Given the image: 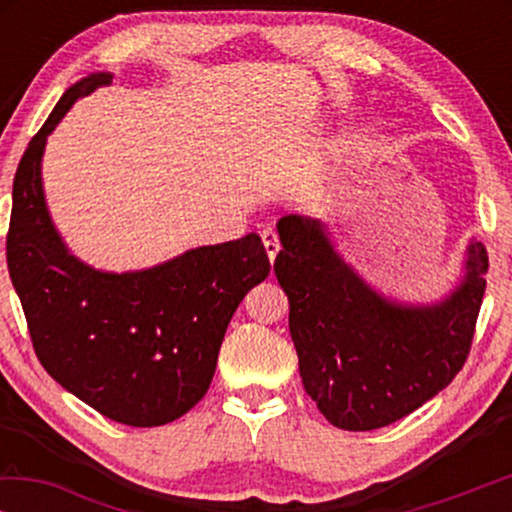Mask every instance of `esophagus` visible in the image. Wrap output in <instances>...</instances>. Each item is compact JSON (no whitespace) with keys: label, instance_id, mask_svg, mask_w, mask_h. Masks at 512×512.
<instances>
[{"label":"esophagus","instance_id":"34e87169","mask_svg":"<svg viewBox=\"0 0 512 512\" xmlns=\"http://www.w3.org/2000/svg\"><path fill=\"white\" fill-rule=\"evenodd\" d=\"M261 240H263L265 251H268L270 263H272V261H275V256L279 254V237L272 228H265V230H261Z\"/></svg>","mask_w":512,"mask_h":512}]
</instances>
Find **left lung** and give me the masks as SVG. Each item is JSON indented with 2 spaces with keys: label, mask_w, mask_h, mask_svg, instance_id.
I'll use <instances>...</instances> for the list:
<instances>
[{
  "label": "left lung",
  "mask_w": 512,
  "mask_h": 512,
  "mask_svg": "<svg viewBox=\"0 0 512 512\" xmlns=\"http://www.w3.org/2000/svg\"><path fill=\"white\" fill-rule=\"evenodd\" d=\"M275 275L307 396L345 431L382 429L431 401L464 368L485 296L487 251L468 244L466 275L436 305H401L363 282L324 223L277 221Z\"/></svg>",
  "instance_id": "left-lung-1"
}]
</instances>
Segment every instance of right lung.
<instances>
[{
    "label": "right lung",
    "instance_id": "1",
    "mask_svg": "<svg viewBox=\"0 0 512 512\" xmlns=\"http://www.w3.org/2000/svg\"><path fill=\"white\" fill-rule=\"evenodd\" d=\"M107 83L104 72L74 83L25 149L6 263L46 373L114 422L163 426L207 394L230 319L270 261L256 233L121 275L69 254L48 214L41 156L72 104Z\"/></svg>",
    "mask_w": 512,
    "mask_h": 512
}]
</instances>
